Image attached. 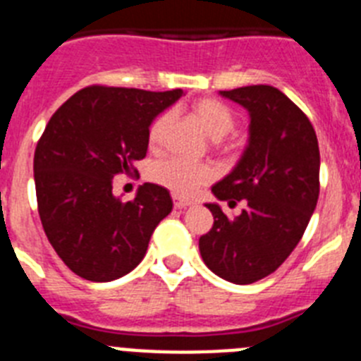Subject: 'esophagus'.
Wrapping results in <instances>:
<instances>
[{
  "mask_svg": "<svg viewBox=\"0 0 361 361\" xmlns=\"http://www.w3.org/2000/svg\"><path fill=\"white\" fill-rule=\"evenodd\" d=\"M172 200H174V207H176V209H187L189 205H192V202H190V200L181 198V196H178V194H174V196H172Z\"/></svg>",
  "mask_w": 361,
  "mask_h": 361,
  "instance_id": "34e87169",
  "label": "esophagus"
}]
</instances>
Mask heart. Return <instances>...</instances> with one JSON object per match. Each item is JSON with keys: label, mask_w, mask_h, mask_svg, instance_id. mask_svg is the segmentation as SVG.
<instances>
[{"label": "heart", "mask_w": 361, "mask_h": 361, "mask_svg": "<svg viewBox=\"0 0 361 361\" xmlns=\"http://www.w3.org/2000/svg\"><path fill=\"white\" fill-rule=\"evenodd\" d=\"M194 118L202 123L205 133L212 140H221L227 134H231L236 128L238 118L234 111L224 102L214 98H203L194 102L190 106ZM171 123V114L163 112L156 116L154 121L150 123L149 133H147V145L152 152H158L163 145V136L165 128ZM152 180L158 181L159 185L171 189L172 192L180 196H192L198 192L207 181H211L212 169L202 165V163H192L187 159L171 158L165 161L156 163L150 171Z\"/></svg>", "instance_id": "obj_1"}]
</instances>
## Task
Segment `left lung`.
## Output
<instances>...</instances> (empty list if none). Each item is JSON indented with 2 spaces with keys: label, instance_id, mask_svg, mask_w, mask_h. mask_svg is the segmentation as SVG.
<instances>
[{
  "label": "left lung",
  "instance_id": "obj_1",
  "mask_svg": "<svg viewBox=\"0 0 361 361\" xmlns=\"http://www.w3.org/2000/svg\"><path fill=\"white\" fill-rule=\"evenodd\" d=\"M219 94L249 111V145L212 194L247 207L227 218L218 203H207L214 224L200 238V252L219 278L247 285L280 267L305 233L319 194L318 137L302 109L276 87Z\"/></svg>",
  "mask_w": 361,
  "mask_h": 361
}]
</instances>
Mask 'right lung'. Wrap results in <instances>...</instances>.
<instances>
[{"label":"right lung","mask_w":361,"mask_h":361,"mask_svg":"<svg viewBox=\"0 0 361 361\" xmlns=\"http://www.w3.org/2000/svg\"><path fill=\"white\" fill-rule=\"evenodd\" d=\"M183 90L90 85L47 123L34 152L37 212L56 255L89 281H112L142 262L154 228L172 211L171 194L143 183L136 198L112 194L118 174L145 158L156 116Z\"/></svg>","instance_id":"right-lung-1"}]
</instances>
